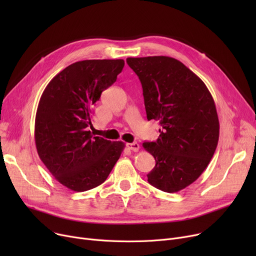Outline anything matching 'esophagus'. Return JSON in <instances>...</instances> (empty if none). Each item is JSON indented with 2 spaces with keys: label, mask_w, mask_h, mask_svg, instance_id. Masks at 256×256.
<instances>
[{
  "label": "esophagus",
  "mask_w": 256,
  "mask_h": 256,
  "mask_svg": "<svg viewBox=\"0 0 256 256\" xmlns=\"http://www.w3.org/2000/svg\"><path fill=\"white\" fill-rule=\"evenodd\" d=\"M126 146L128 147V148H130V150H132V152H138V150H139V148H140V146H139V144H138L137 142L128 143V144H126Z\"/></svg>",
  "instance_id": "esophagus-1"
}]
</instances>
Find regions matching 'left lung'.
<instances>
[{
    "label": "left lung",
    "mask_w": 256,
    "mask_h": 256,
    "mask_svg": "<svg viewBox=\"0 0 256 256\" xmlns=\"http://www.w3.org/2000/svg\"><path fill=\"white\" fill-rule=\"evenodd\" d=\"M143 89L147 119L158 120L156 142H144L154 168L147 180L176 193L194 182L210 162L219 140L216 106L206 84L180 61L166 56L128 58Z\"/></svg>",
    "instance_id": "1"
}]
</instances>
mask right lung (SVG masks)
Here are the masks:
<instances>
[{
  "label": "right lung",
  "instance_id": "add662e5",
  "mask_svg": "<svg viewBox=\"0 0 256 256\" xmlns=\"http://www.w3.org/2000/svg\"><path fill=\"white\" fill-rule=\"evenodd\" d=\"M124 66L122 59L72 63L52 78L40 98L35 118L38 156L52 176L72 191L102 184L124 148V142L96 137L88 128L93 104Z\"/></svg>",
  "mask_w": 256,
  "mask_h": 256
}]
</instances>
